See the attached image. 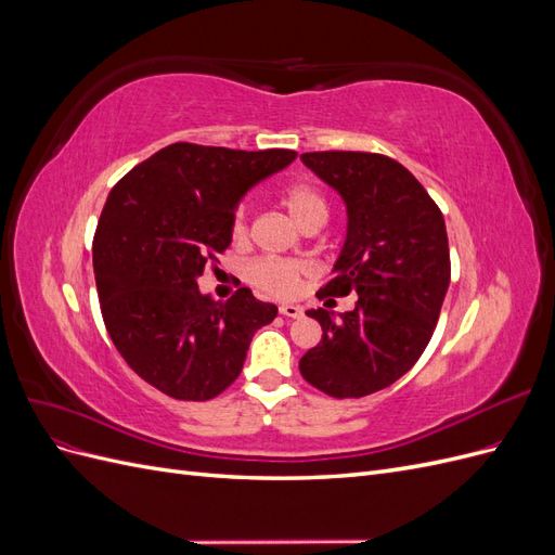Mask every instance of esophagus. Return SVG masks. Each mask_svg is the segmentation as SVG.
<instances>
[{
  "mask_svg": "<svg viewBox=\"0 0 555 555\" xmlns=\"http://www.w3.org/2000/svg\"><path fill=\"white\" fill-rule=\"evenodd\" d=\"M280 314H284V317H289V319H298V317H304V310H300L298 306H280Z\"/></svg>",
  "mask_w": 555,
  "mask_h": 555,
  "instance_id": "obj_1",
  "label": "esophagus"
}]
</instances>
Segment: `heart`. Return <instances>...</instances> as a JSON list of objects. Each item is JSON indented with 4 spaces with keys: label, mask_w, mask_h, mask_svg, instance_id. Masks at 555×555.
<instances>
[{
    "label": "heart",
    "mask_w": 555,
    "mask_h": 555,
    "mask_svg": "<svg viewBox=\"0 0 555 555\" xmlns=\"http://www.w3.org/2000/svg\"><path fill=\"white\" fill-rule=\"evenodd\" d=\"M280 204L287 210L292 220L300 227H319L326 217V201L319 194V190L310 182L294 180L284 184L280 192ZM247 236V210L241 204L231 215V238L241 243ZM312 273V266L306 261H294V259H257L251 261L247 268V280L255 284L257 289L278 296V298H289L298 294L300 284Z\"/></svg>",
    "instance_id": "obj_1"
}]
</instances>
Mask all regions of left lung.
I'll use <instances>...</instances> for the list:
<instances>
[{
  "label": "left lung",
  "instance_id": "8db88e82",
  "mask_svg": "<svg viewBox=\"0 0 555 555\" xmlns=\"http://www.w3.org/2000/svg\"><path fill=\"white\" fill-rule=\"evenodd\" d=\"M300 159L347 206L345 247L317 296L326 307L349 291L360 300L338 318L308 310L324 333L298 367L331 398H363L405 375L438 326L451 278L444 217L424 184L386 155L326 150Z\"/></svg>",
  "mask_w": 555,
  "mask_h": 555
}]
</instances>
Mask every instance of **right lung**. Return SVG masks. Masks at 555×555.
Segmentation results:
<instances>
[{
	"label": "right lung",
	"instance_id": "1",
	"mask_svg": "<svg viewBox=\"0 0 555 555\" xmlns=\"http://www.w3.org/2000/svg\"><path fill=\"white\" fill-rule=\"evenodd\" d=\"M294 150L173 143L115 182L92 241L99 306L115 349L157 391L210 400L236 382L247 347L278 308L241 287L229 300L196 278L231 243L241 196Z\"/></svg>",
	"mask_w": 555,
	"mask_h": 555
}]
</instances>
